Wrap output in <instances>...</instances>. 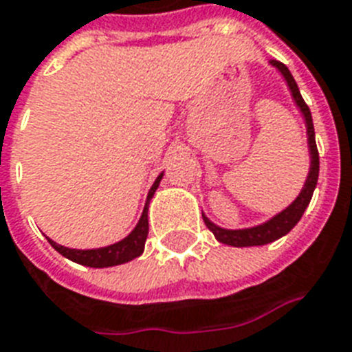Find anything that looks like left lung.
Returning a JSON list of instances; mask_svg holds the SVG:
<instances>
[{
  "mask_svg": "<svg viewBox=\"0 0 352 352\" xmlns=\"http://www.w3.org/2000/svg\"><path fill=\"white\" fill-rule=\"evenodd\" d=\"M270 64L274 65L275 69H279L280 75L285 77L288 89H290V94H292L294 97V102H296V106H298L299 111H301L305 117L307 135H309L310 170L309 176H307V182H305L303 189H301L298 198H296L287 209H283L280 213L272 217V219H270L268 222H264V224L253 226V228H244V230H224V228L213 224V222L204 214V222H206V226L209 230L213 231V235L217 236V241L222 242V244H228V246H264V244H270V242H274L277 241V239H280V236L287 235L288 231L292 230L294 226L301 220L305 209L309 207L312 192H314L316 184H318V176H320V154H318V146H316L314 124H312V116H310L309 106H307V102H305L301 94H299L298 84L294 80L292 73L288 72L287 65L283 64V62H279V60H270Z\"/></svg>",
  "mask_w": 352,
  "mask_h": 352,
  "instance_id": "1",
  "label": "left lung"
}]
</instances>
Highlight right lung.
<instances>
[{"mask_svg": "<svg viewBox=\"0 0 352 352\" xmlns=\"http://www.w3.org/2000/svg\"><path fill=\"white\" fill-rule=\"evenodd\" d=\"M163 173L160 174L154 182V185L148 190V196H146L145 209H143V214L139 219L138 226L133 228V231L128 236H124L122 241L116 242V244H110V246L97 248V250H73V248H65L56 244L54 241L47 239L49 244L60 253L64 255L65 258H69L73 263L82 264V266H89V268H108V266H117V264L128 263L132 258L139 257L143 250H145L146 235H148V204H151L152 196L156 192L157 185L162 182Z\"/></svg>", "mask_w": 352, "mask_h": 352, "instance_id": "add662e5", "label": "right lung"}]
</instances>
